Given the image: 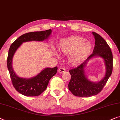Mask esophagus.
Segmentation results:
<instances>
[{
	"label": "esophagus",
	"instance_id": "1",
	"mask_svg": "<svg viewBox=\"0 0 120 120\" xmlns=\"http://www.w3.org/2000/svg\"><path fill=\"white\" fill-rule=\"evenodd\" d=\"M66 71V70H65V68H59V69H58V72H59V73H60V74H61V73H63V72H64Z\"/></svg>",
	"mask_w": 120,
	"mask_h": 120
}]
</instances>
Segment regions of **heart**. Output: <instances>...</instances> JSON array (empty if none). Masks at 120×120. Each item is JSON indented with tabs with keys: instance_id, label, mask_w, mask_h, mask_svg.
Instances as JSON below:
<instances>
[{
	"instance_id": "heart-1",
	"label": "heart",
	"mask_w": 120,
	"mask_h": 120,
	"mask_svg": "<svg viewBox=\"0 0 120 120\" xmlns=\"http://www.w3.org/2000/svg\"><path fill=\"white\" fill-rule=\"evenodd\" d=\"M93 46L91 43L81 36H71L59 41L57 49L59 52L68 54V60L74 65L82 63L89 56Z\"/></svg>"
}]
</instances>
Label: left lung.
<instances>
[{
  "label": "left lung",
  "mask_w": 120,
  "mask_h": 120,
  "mask_svg": "<svg viewBox=\"0 0 120 120\" xmlns=\"http://www.w3.org/2000/svg\"><path fill=\"white\" fill-rule=\"evenodd\" d=\"M94 36L95 45L93 52L81 65L69 70L71 79L69 89L75 96L90 97L100 93L106 84L112 70V54L106 41L96 32H92ZM100 56L103 59L106 72L103 79L98 82H93L88 79L85 69L88 62L92 58Z\"/></svg>",
  "instance_id": "1"
}]
</instances>
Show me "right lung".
<instances>
[{"mask_svg":"<svg viewBox=\"0 0 120 120\" xmlns=\"http://www.w3.org/2000/svg\"><path fill=\"white\" fill-rule=\"evenodd\" d=\"M51 29L43 31L29 32L18 37L10 46L8 57V68L13 86L20 94L26 96H37L46 89L50 79L56 74L57 67L45 68L37 75L31 78L19 77L15 72L12 67L14 55L24 42L31 41H43L51 36Z\"/></svg>","mask_w":120,"mask_h":120,"instance_id":"1","label":"right lung"}]
</instances>
